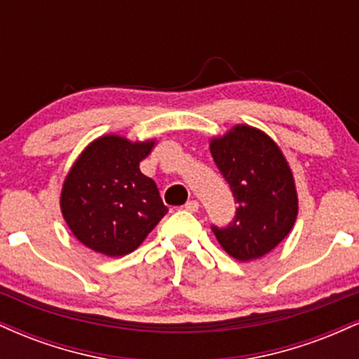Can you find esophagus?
<instances>
[{
	"label": "esophagus",
	"mask_w": 359,
	"mask_h": 359,
	"mask_svg": "<svg viewBox=\"0 0 359 359\" xmlns=\"http://www.w3.org/2000/svg\"><path fill=\"white\" fill-rule=\"evenodd\" d=\"M184 209L189 212H197L199 211V203L197 201H189V203H185Z\"/></svg>",
	"instance_id": "obj_1"
}]
</instances>
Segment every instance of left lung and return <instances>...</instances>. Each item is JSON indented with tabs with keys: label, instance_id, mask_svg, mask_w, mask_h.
<instances>
[{
	"label": "left lung",
	"instance_id": "left-lung-1",
	"mask_svg": "<svg viewBox=\"0 0 359 359\" xmlns=\"http://www.w3.org/2000/svg\"><path fill=\"white\" fill-rule=\"evenodd\" d=\"M211 155L238 204L228 224L211 229L233 258L263 257L290 233L297 217V192L287 160L265 133L245 125L214 138Z\"/></svg>",
	"mask_w": 359,
	"mask_h": 359
}]
</instances>
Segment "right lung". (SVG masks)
Returning <instances> with one entry per match:
<instances>
[{
  "label": "right lung",
  "mask_w": 359,
  "mask_h": 359,
  "mask_svg": "<svg viewBox=\"0 0 359 359\" xmlns=\"http://www.w3.org/2000/svg\"><path fill=\"white\" fill-rule=\"evenodd\" d=\"M155 142L106 135L82 151L64 182L60 208L74 236L88 248L123 257L142 245L167 214L156 184L140 172Z\"/></svg>",
  "instance_id": "1"
}]
</instances>
